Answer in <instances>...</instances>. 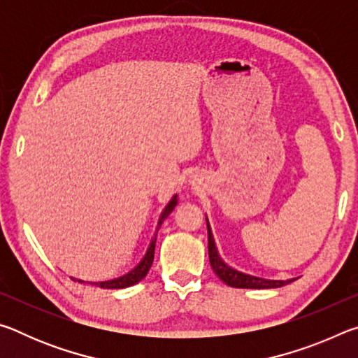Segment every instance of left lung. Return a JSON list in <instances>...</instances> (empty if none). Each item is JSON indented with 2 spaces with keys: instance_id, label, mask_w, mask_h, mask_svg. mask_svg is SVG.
Segmentation results:
<instances>
[{
  "instance_id": "obj_1",
  "label": "left lung",
  "mask_w": 358,
  "mask_h": 358,
  "mask_svg": "<svg viewBox=\"0 0 358 358\" xmlns=\"http://www.w3.org/2000/svg\"><path fill=\"white\" fill-rule=\"evenodd\" d=\"M207 229H208V257H210L211 268H213L216 276L220 278L222 282H226L227 286L238 287V289H273V287H282V286H286V284L295 281V278L294 280H286V281L264 280V278L241 273V271L232 268V266H229L220 257V254H217L215 240H213V234H211L208 221H207Z\"/></svg>"
}]
</instances>
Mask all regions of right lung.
<instances>
[{
  "label": "right lung",
  "instance_id": "add662e5",
  "mask_svg": "<svg viewBox=\"0 0 358 358\" xmlns=\"http://www.w3.org/2000/svg\"><path fill=\"white\" fill-rule=\"evenodd\" d=\"M177 196L172 197V201L169 202L166 205L164 211H162L161 216H159V221H157V229H159V226L162 222H164L166 217L172 213L175 205H177ZM156 235H157V230L155 234L153 240H151V243L148 246L147 250V254H145L143 259L138 262V265L136 266V268H132L129 273H126L123 276L120 278H115V280H108V281H99V282H90V284H94V286H99L102 289H124V287H129V286H134V284H137L138 281H142L145 276H147L148 270L151 264H153V259H155V246H156ZM78 282H85L82 280H77Z\"/></svg>",
  "mask_w": 358,
  "mask_h": 358
}]
</instances>
